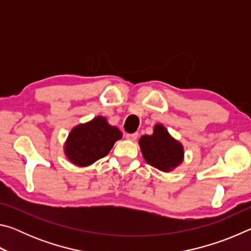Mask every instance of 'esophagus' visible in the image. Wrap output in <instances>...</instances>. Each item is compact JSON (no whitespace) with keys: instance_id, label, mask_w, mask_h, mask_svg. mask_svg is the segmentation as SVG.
Wrapping results in <instances>:
<instances>
[{"instance_id":"1","label":"esophagus","mask_w":251,"mask_h":251,"mask_svg":"<svg viewBox=\"0 0 251 251\" xmlns=\"http://www.w3.org/2000/svg\"><path fill=\"white\" fill-rule=\"evenodd\" d=\"M137 137H138V134H137V133H133V134H126V138L128 139V141H131V142L136 141V139H137Z\"/></svg>"}]
</instances>
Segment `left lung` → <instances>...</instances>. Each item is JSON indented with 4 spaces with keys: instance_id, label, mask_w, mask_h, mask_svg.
<instances>
[{
    "instance_id": "8db88e82",
    "label": "left lung",
    "mask_w": 251,
    "mask_h": 251,
    "mask_svg": "<svg viewBox=\"0 0 251 251\" xmlns=\"http://www.w3.org/2000/svg\"><path fill=\"white\" fill-rule=\"evenodd\" d=\"M138 144L146 163L160 172H172L184 161V146L163 124H156L154 133L142 136Z\"/></svg>"
}]
</instances>
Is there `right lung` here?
<instances>
[{
  "instance_id": "obj_1",
  "label": "right lung",
  "mask_w": 251,
  "mask_h": 251,
  "mask_svg": "<svg viewBox=\"0 0 251 251\" xmlns=\"http://www.w3.org/2000/svg\"><path fill=\"white\" fill-rule=\"evenodd\" d=\"M122 137V131L109 125L106 117L96 116L72 128L64 144V154L76 166H90L107 155Z\"/></svg>"
}]
</instances>
